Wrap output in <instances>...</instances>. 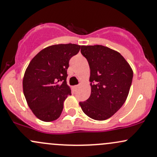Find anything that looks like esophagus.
<instances>
[{
    "label": "esophagus",
    "instance_id": "esophagus-1",
    "mask_svg": "<svg viewBox=\"0 0 157 157\" xmlns=\"http://www.w3.org/2000/svg\"><path fill=\"white\" fill-rule=\"evenodd\" d=\"M79 86H79V85H76V86H74V89H78V88H79Z\"/></svg>",
    "mask_w": 157,
    "mask_h": 157
}]
</instances>
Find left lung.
Wrapping results in <instances>:
<instances>
[{
	"mask_svg": "<svg viewBox=\"0 0 157 157\" xmlns=\"http://www.w3.org/2000/svg\"><path fill=\"white\" fill-rule=\"evenodd\" d=\"M81 54L87 59L91 92L80 102L82 111L95 120L113 116L125 102L133 79L130 65L118 52L101 46H82Z\"/></svg>",
	"mask_w": 157,
	"mask_h": 157,
	"instance_id": "8db88e82",
	"label": "left lung"
}]
</instances>
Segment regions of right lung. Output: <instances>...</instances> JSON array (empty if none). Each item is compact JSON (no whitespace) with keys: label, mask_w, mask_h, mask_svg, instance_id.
<instances>
[{"label":"right lung","mask_w":157,"mask_h":157,"mask_svg":"<svg viewBox=\"0 0 157 157\" xmlns=\"http://www.w3.org/2000/svg\"><path fill=\"white\" fill-rule=\"evenodd\" d=\"M77 44H57L41 50L29 64L23 89L29 107L37 118L52 122L60 117L71 89L67 85L70 59L80 51Z\"/></svg>","instance_id":"obj_1"}]
</instances>
